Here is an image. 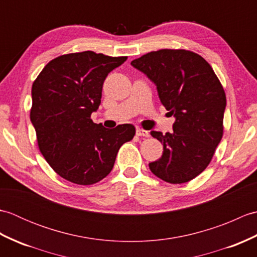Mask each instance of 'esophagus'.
Listing matches in <instances>:
<instances>
[{
    "label": "esophagus",
    "instance_id": "obj_1",
    "mask_svg": "<svg viewBox=\"0 0 257 257\" xmlns=\"http://www.w3.org/2000/svg\"><path fill=\"white\" fill-rule=\"evenodd\" d=\"M136 135H137L138 137H149V133L147 132V130L140 129V128L137 129V132H136Z\"/></svg>",
    "mask_w": 257,
    "mask_h": 257
}]
</instances>
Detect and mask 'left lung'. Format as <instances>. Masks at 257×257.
I'll use <instances>...</instances> for the list:
<instances>
[{
	"label": "left lung",
	"mask_w": 257,
	"mask_h": 257,
	"mask_svg": "<svg viewBox=\"0 0 257 257\" xmlns=\"http://www.w3.org/2000/svg\"><path fill=\"white\" fill-rule=\"evenodd\" d=\"M132 65L154 81L162 105L176 117L173 133H150L163 145L150 170L169 183L189 182L209 166L223 137V86L210 64L187 50L150 52Z\"/></svg>",
	"instance_id": "8db88e82"
}]
</instances>
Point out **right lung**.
<instances>
[{"mask_svg":"<svg viewBox=\"0 0 257 257\" xmlns=\"http://www.w3.org/2000/svg\"><path fill=\"white\" fill-rule=\"evenodd\" d=\"M127 56L86 51L52 59L32 86L31 121L43 157L58 176L80 185L99 182L112 170L133 124L107 129L90 116L100 105L103 80Z\"/></svg>","mask_w":257,"mask_h":257,"instance_id":"obj_1","label":"right lung"}]
</instances>
